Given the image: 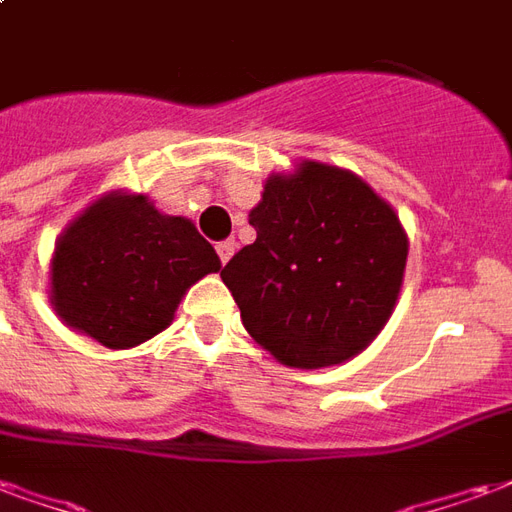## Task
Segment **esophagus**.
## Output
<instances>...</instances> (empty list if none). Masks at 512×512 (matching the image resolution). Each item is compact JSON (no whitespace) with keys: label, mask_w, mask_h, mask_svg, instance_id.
Masks as SVG:
<instances>
[{"label":"esophagus","mask_w":512,"mask_h":512,"mask_svg":"<svg viewBox=\"0 0 512 512\" xmlns=\"http://www.w3.org/2000/svg\"><path fill=\"white\" fill-rule=\"evenodd\" d=\"M235 246L238 244H235L233 238H227V241H219V244H216V252H219V260H222V263H227V260L233 257Z\"/></svg>","instance_id":"1"}]
</instances>
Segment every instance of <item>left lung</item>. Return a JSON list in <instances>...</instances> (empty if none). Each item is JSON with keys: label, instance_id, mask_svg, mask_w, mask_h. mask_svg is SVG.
Instances as JSON below:
<instances>
[{"label": "left lung", "instance_id": "8db88e82", "mask_svg": "<svg viewBox=\"0 0 512 512\" xmlns=\"http://www.w3.org/2000/svg\"><path fill=\"white\" fill-rule=\"evenodd\" d=\"M249 224L255 244L222 282L252 340L299 370L362 354L403 288L408 235L395 208L351 169L304 158L268 175Z\"/></svg>", "mask_w": 512, "mask_h": 512}]
</instances>
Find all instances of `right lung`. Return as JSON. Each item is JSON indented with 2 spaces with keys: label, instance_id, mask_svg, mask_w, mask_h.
I'll return each instance as SVG.
<instances>
[{
  "label": "right lung",
  "instance_id": "right-lung-1",
  "mask_svg": "<svg viewBox=\"0 0 512 512\" xmlns=\"http://www.w3.org/2000/svg\"><path fill=\"white\" fill-rule=\"evenodd\" d=\"M222 260L197 227L145 194L115 189L90 202L54 244L49 301L73 332L112 351L136 348L175 321L186 290Z\"/></svg>",
  "mask_w": 512,
  "mask_h": 512
}]
</instances>
